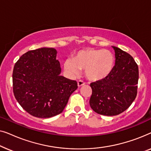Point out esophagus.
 Here are the masks:
<instances>
[{"label": "esophagus", "instance_id": "34e87169", "mask_svg": "<svg viewBox=\"0 0 151 151\" xmlns=\"http://www.w3.org/2000/svg\"><path fill=\"white\" fill-rule=\"evenodd\" d=\"M84 84H85V82L82 81V80H78V86H79V87L84 85Z\"/></svg>", "mask_w": 151, "mask_h": 151}]
</instances>
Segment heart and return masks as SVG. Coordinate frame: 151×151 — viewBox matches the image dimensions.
<instances>
[{
    "mask_svg": "<svg viewBox=\"0 0 151 151\" xmlns=\"http://www.w3.org/2000/svg\"><path fill=\"white\" fill-rule=\"evenodd\" d=\"M64 69L71 77L80 75L84 70L86 77L91 81L102 80L110 75L115 67V57L107 49H86L79 51L64 62Z\"/></svg>",
    "mask_w": 151,
    "mask_h": 151,
    "instance_id": "b5f03b06",
    "label": "heart"
}]
</instances>
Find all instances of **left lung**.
I'll return each instance as SVG.
<instances>
[{"label": "left lung", "instance_id": "left-lung-1", "mask_svg": "<svg viewBox=\"0 0 151 151\" xmlns=\"http://www.w3.org/2000/svg\"><path fill=\"white\" fill-rule=\"evenodd\" d=\"M115 65L110 75L104 79L91 83L92 94L89 104L98 114L113 116L131 106L137 96L139 69L129 53L113 47Z\"/></svg>", "mask_w": 151, "mask_h": 151}]
</instances>
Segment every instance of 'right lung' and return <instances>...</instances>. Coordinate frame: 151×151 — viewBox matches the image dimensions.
Returning a JSON list of instances; mask_svg holds the SVG:
<instances>
[{
    "label": "right lung",
    "mask_w": 151,
    "mask_h": 151,
    "mask_svg": "<svg viewBox=\"0 0 151 151\" xmlns=\"http://www.w3.org/2000/svg\"><path fill=\"white\" fill-rule=\"evenodd\" d=\"M56 54L53 48L31 50L14 65V96L22 109L34 117L49 118L61 113L78 88L76 80L60 75Z\"/></svg>",
    "instance_id": "add662e5"
}]
</instances>
